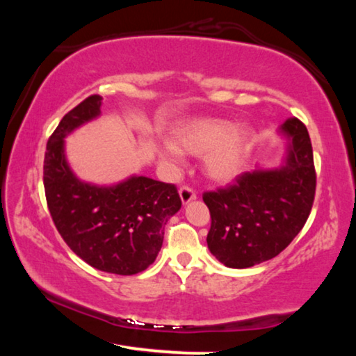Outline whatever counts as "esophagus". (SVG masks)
<instances>
[{"mask_svg":"<svg viewBox=\"0 0 356 356\" xmlns=\"http://www.w3.org/2000/svg\"><path fill=\"white\" fill-rule=\"evenodd\" d=\"M179 195H180V200H182L184 204H188L190 201L196 200V193H195V190H193L191 186H188V185L180 186Z\"/></svg>","mask_w":356,"mask_h":356,"instance_id":"esophagus-1","label":"esophagus"}]
</instances>
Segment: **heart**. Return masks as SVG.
<instances>
[{"mask_svg": "<svg viewBox=\"0 0 356 356\" xmlns=\"http://www.w3.org/2000/svg\"><path fill=\"white\" fill-rule=\"evenodd\" d=\"M252 143V131L246 125H234L220 118H196L179 124L172 131V143L165 144L160 156L176 163L180 152L204 156L210 179L226 182L245 166Z\"/></svg>", "mask_w": 356, "mask_h": 356, "instance_id": "1", "label": "heart"}]
</instances>
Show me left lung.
Here are the masks:
<instances>
[{
    "label": "left lung",
    "mask_w": 356,
    "mask_h": 356,
    "mask_svg": "<svg viewBox=\"0 0 356 356\" xmlns=\"http://www.w3.org/2000/svg\"><path fill=\"white\" fill-rule=\"evenodd\" d=\"M280 131L289 141L280 168L243 172L226 188L202 195L212 218L209 250L226 267L248 268L278 256L311 213L316 168L308 129L291 118Z\"/></svg>",
    "instance_id": "obj_1"
}]
</instances>
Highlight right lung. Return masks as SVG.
I'll return each mask as SVG.
<instances>
[{
    "label": "right lung",
    "mask_w": 356,
    "mask_h": 356,
    "mask_svg": "<svg viewBox=\"0 0 356 356\" xmlns=\"http://www.w3.org/2000/svg\"><path fill=\"white\" fill-rule=\"evenodd\" d=\"M89 95L61 119L47 143L44 186L53 222L69 248L106 273L136 275L155 261L165 226L182 201L176 185L131 176L113 186L81 182L69 168L64 138L100 114Z\"/></svg>",
    "instance_id": "add662e5"
}]
</instances>
